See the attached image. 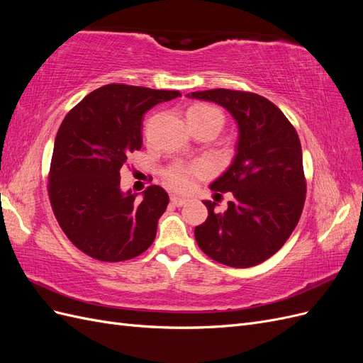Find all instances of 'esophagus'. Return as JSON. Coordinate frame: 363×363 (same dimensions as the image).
Here are the masks:
<instances>
[{
  "label": "esophagus",
  "instance_id": "34e87169",
  "mask_svg": "<svg viewBox=\"0 0 363 363\" xmlns=\"http://www.w3.org/2000/svg\"><path fill=\"white\" fill-rule=\"evenodd\" d=\"M171 203H172L174 206L182 207V206H184L186 203H188V200L182 199V196H179V195H171Z\"/></svg>",
  "mask_w": 363,
  "mask_h": 363
}]
</instances>
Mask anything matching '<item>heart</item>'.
<instances>
[{"instance_id": "heart-1", "label": "heart", "mask_w": 363, "mask_h": 363, "mask_svg": "<svg viewBox=\"0 0 363 363\" xmlns=\"http://www.w3.org/2000/svg\"><path fill=\"white\" fill-rule=\"evenodd\" d=\"M188 123L189 124H207V123H216L223 125L224 118L223 113L218 111L216 107L208 104H196L192 106L188 111ZM203 172V167H194V168H183V167H174L164 172V180L174 189L184 191L189 188L191 184V174H200Z\"/></svg>"}]
</instances>
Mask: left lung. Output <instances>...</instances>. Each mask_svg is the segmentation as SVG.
<instances>
[{
	"mask_svg": "<svg viewBox=\"0 0 363 363\" xmlns=\"http://www.w3.org/2000/svg\"><path fill=\"white\" fill-rule=\"evenodd\" d=\"M216 103L238 125L235 157L211 183L232 192L224 213L204 200L208 216L195 239L208 257L233 268H250L283 247L303 212L306 182L298 135L280 108L251 92L211 89L186 95Z\"/></svg>",
	"mask_w": 363,
	"mask_h": 363,
	"instance_id": "8db88e82",
	"label": "left lung"
}]
</instances>
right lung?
<instances>
[{
    "label": "right lung",
    "instance_id": "1",
    "mask_svg": "<svg viewBox=\"0 0 363 363\" xmlns=\"http://www.w3.org/2000/svg\"><path fill=\"white\" fill-rule=\"evenodd\" d=\"M180 96L179 91L106 84L65 116L54 140L48 194L59 225L87 256L123 262L142 255L156 238L169 196L152 184L121 189L119 169L142 147V116Z\"/></svg>",
    "mask_w": 363,
    "mask_h": 363
}]
</instances>
